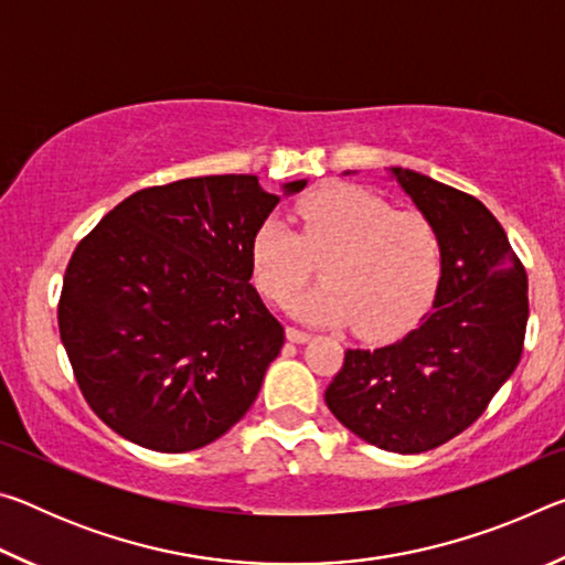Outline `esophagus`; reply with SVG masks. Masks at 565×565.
<instances>
[{
  "label": "esophagus",
  "instance_id": "34e87169",
  "mask_svg": "<svg viewBox=\"0 0 565 565\" xmlns=\"http://www.w3.org/2000/svg\"><path fill=\"white\" fill-rule=\"evenodd\" d=\"M286 339H289L291 343H306L311 339V333L296 329V327H286Z\"/></svg>",
  "mask_w": 565,
  "mask_h": 565
}]
</instances>
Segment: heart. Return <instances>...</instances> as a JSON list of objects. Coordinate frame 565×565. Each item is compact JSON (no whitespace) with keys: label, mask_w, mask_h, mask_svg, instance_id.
<instances>
[{"label":"heart","mask_w":565,"mask_h":565,"mask_svg":"<svg viewBox=\"0 0 565 565\" xmlns=\"http://www.w3.org/2000/svg\"><path fill=\"white\" fill-rule=\"evenodd\" d=\"M301 232L271 214L252 236L254 281L276 303H289L323 264V286L291 303L294 317L321 327L353 323L366 339L406 331L431 306L444 271L434 222L396 212L359 186H327L296 206Z\"/></svg>","instance_id":"obj_1"}]
</instances>
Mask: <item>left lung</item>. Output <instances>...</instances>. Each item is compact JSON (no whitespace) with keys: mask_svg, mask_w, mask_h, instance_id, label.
I'll return each mask as SVG.
<instances>
[{"mask_svg":"<svg viewBox=\"0 0 565 565\" xmlns=\"http://www.w3.org/2000/svg\"><path fill=\"white\" fill-rule=\"evenodd\" d=\"M391 177L441 236L434 311L396 343L349 349L323 398L366 444L424 454L466 431L519 366L529 279L476 196L411 169L391 167Z\"/></svg>","mask_w":565,"mask_h":565,"instance_id":"obj_1","label":"left lung"}]
</instances>
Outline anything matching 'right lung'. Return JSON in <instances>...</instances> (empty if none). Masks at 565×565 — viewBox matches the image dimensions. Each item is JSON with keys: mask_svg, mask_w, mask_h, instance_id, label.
<instances>
[{"mask_svg": "<svg viewBox=\"0 0 565 565\" xmlns=\"http://www.w3.org/2000/svg\"><path fill=\"white\" fill-rule=\"evenodd\" d=\"M306 179L284 184L296 194ZM279 204L252 174L141 189L74 248L60 337L111 431L161 454L224 436L259 396L284 327L252 286V236Z\"/></svg>", "mask_w": 565, "mask_h": 565, "instance_id": "obj_1", "label": "right lung"}]
</instances>
